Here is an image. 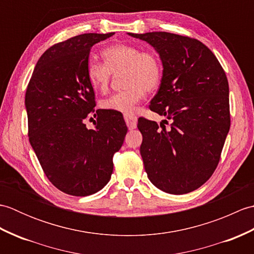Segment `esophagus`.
Instances as JSON below:
<instances>
[{"instance_id": "obj_1", "label": "esophagus", "mask_w": 254, "mask_h": 254, "mask_svg": "<svg viewBox=\"0 0 254 254\" xmlns=\"http://www.w3.org/2000/svg\"><path fill=\"white\" fill-rule=\"evenodd\" d=\"M124 120H126V123H127V126L128 127V130H133V128L136 127L137 118L134 115L127 113V115H124Z\"/></svg>"}]
</instances>
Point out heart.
<instances>
[{
    "label": "heart",
    "mask_w": 254,
    "mask_h": 254,
    "mask_svg": "<svg viewBox=\"0 0 254 254\" xmlns=\"http://www.w3.org/2000/svg\"><path fill=\"white\" fill-rule=\"evenodd\" d=\"M104 63L89 62L87 78L95 91H105L109 87L111 73L124 69V85L127 89L113 94L101 101V108L119 113H132L145 95L160 83L161 64L157 56L141 51L137 46L118 44L101 52Z\"/></svg>",
    "instance_id": "obj_1"
}]
</instances>
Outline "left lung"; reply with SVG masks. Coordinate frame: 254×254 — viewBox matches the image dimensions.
Instances as JSON below:
<instances>
[{
	"mask_svg": "<svg viewBox=\"0 0 254 254\" xmlns=\"http://www.w3.org/2000/svg\"><path fill=\"white\" fill-rule=\"evenodd\" d=\"M127 35L158 53L163 76L149 108L171 122L166 127L138 119L145 171L161 191L192 192L216 169L229 132L227 77L214 53L196 39L165 31Z\"/></svg>",
	"mask_w": 254,
	"mask_h": 254,
	"instance_id": "obj_1",
	"label": "left lung"
}]
</instances>
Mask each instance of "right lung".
Masks as SVG:
<instances>
[{"mask_svg": "<svg viewBox=\"0 0 254 254\" xmlns=\"http://www.w3.org/2000/svg\"><path fill=\"white\" fill-rule=\"evenodd\" d=\"M112 35L84 34L52 46L26 90L31 147L48 179L69 195H90L109 182L113 154L127 132L123 117L113 111L97 110L94 128L84 122L96 106L87 78L89 51Z\"/></svg>", "mask_w": 254, "mask_h": 254, "instance_id": "right-lung-1", "label": "right lung"}]
</instances>
